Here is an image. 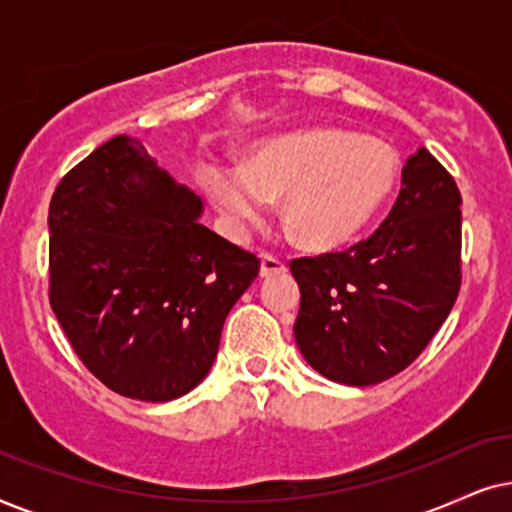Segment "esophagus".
Masks as SVG:
<instances>
[{
	"instance_id": "1",
	"label": "esophagus",
	"mask_w": 512,
	"mask_h": 512,
	"mask_svg": "<svg viewBox=\"0 0 512 512\" xmlns=\"http://www.w3.org/2000/svg\"><path fill=\"white\" fill-rule=\"evenodd\" d=\"M288 269L281 257L271 255V252H262V276H271V274H283Z\"/></svg>"
}]
</instances>
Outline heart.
I'll list each match as a JSON object with an SVG mask.
<instances>
[{
	"label": "heart",
	"instance_id": "obj_1",
	"mask_svg": "<svg viewBox=\"0 0 512 512\" xmlns=\"http://www.w3.org/2000/svg\"><path fill=\"white\" fill-rule=\"evenodd\" d=\"M398 156L386 142L344 128H311L252 149L248 161L215 159L201 170L210 201L243 234L281 196L285 222L304 245L330 250L363 231L391 196Z\"/></svg>",
	"mask_w": 512,
	"mask_h": 512
}]
</instances>
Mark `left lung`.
<instances>
[{
  "label": "left lung",
  "instance_id": "obj_1",
  "mask_svg": "<svg viewBox=\"0 0 512 512\" xmlns=\"http://www.w3.org/2000/svg\"><path fill=\"white\" fill-rule=\"evenodd\" d=\"M461 194L421 147L403 168L391 213L370 238L290 262L302 304L299 351L346 386H372L410 367L461 288Z\"/></svg>",
  "mask_w": 512,
  "mask_h": 512
}]
</instances>
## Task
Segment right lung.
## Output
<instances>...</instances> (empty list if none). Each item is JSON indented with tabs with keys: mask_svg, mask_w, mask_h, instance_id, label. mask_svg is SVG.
I'll return each instance as SVG.
<instances>
[{
	"mask_svg": "<svg viewBox=\"0 0 512 512\" xmlns=\"http://www.w3.org/2000/svg\"><path fill=\"white\" fill-rule=\"evenodd\" d=\"M201 199L119 135L58 182L49 302L86 370L114 393L166 403L206 377L260 257L196 220Z\"/></svg>",
	"mask_w": 512,
	"mask_h": 512,
	"instance_id": "1",
	"label": "right lung"
}]
</instances>
